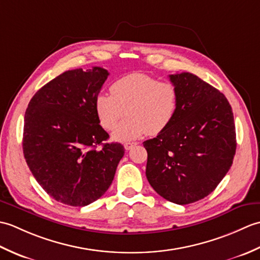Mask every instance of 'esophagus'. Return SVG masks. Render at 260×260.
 <instances>
[{
	"label": "esophagus",
	"mask_w": 260,
	"mask_h": 260,
	"mask_svg": "<svg viewBox=\"0 0 260 260\" xmlns=\"http://www.w3.org/2000/svg\"><path fill=\"white\" fill-rule=\"evenodd\" d=\"M137 144L136 143H125V145H124V147H125V150H132V148H133L134 146H136Z\"/></svg>",
	"instance_id": "esophagus-1"
}]
</instances>
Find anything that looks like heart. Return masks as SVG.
I'll return each instance as SVG.
<instances>
[{
    "mask_svg": "<svg viewBox=\"0 0 260 260\" xmlns=\"http://www.w3.org/2000/svg\"><path fill=\"white\" fill-rule=\"evenodd\" d=\"M110 93H99L95 110L99 123L110 131L126 110L127 117L114 129L117 142H129L143 135H157L173 123L180 106L179 88L172 82H161L155 77L132 73L110 86Z\"/></svg>",
    "mask_w": 260,
    "mask_h": 260,
    "instance_id": "1",
    "label": "heart"
}]
</instances>
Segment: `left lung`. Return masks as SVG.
I'll return each instance as SVG.
<instances>
[{
	"mask_svg": "<svg viewBox=\"0 0 260 260\" xmlns=\"http://www.w3.org/2000/svg\"><path fill=\"white\" fill-rule=\"evenodd\" d=\"M169 77L179 88L180 106L167 129L143 143L146 178L159 196L183 206L209 196L227 174L236 127L223 93L190 73Z\"/></svg>",
	"mask_w": 260,
	"mask_h": 260,
	"instance_id": "left-lung-1",
	"label": "left lung"
}]
</instances>
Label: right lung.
<instances>
[{
	"label": "right lung",
	"mask_w": 260,
	"mask_h": 260,
	"mask_svg": "<svg viewBox=\"0 0 260 260\" xmlns=\"http://www.w3.org/2000/svg\"><path fill=\"white\" fill-rule=\"evenodd\" d=\"M108 75L102 67L66 71L36 92L24 115L27 167L49 196L71 207L101 198L124 156L119 143H103L109 135L95 110Z\"/></svg>",
	"instance_id": "obj_1"
}]
</instances>
